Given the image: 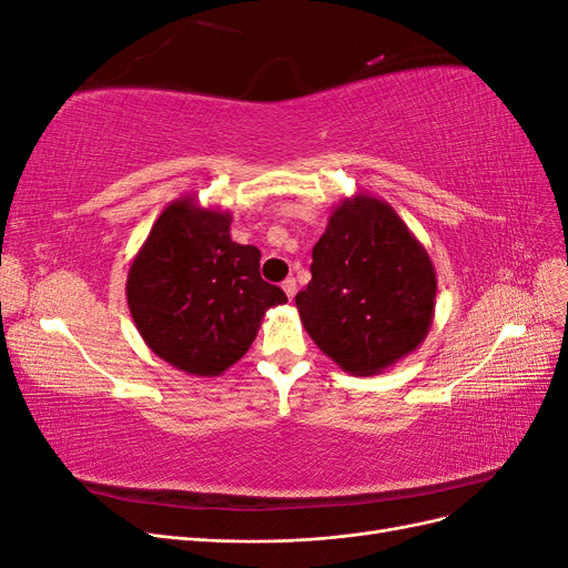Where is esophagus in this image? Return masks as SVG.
Instances as JSON below:
<instances>
[{
  "instance_id": "1",
  "label": "esophagus",
  "mask_w": 568,
  "mask_h": 568,
  "mask_svg": "<svg viewBox=\"0 0 568 568\" xmlns=\"http://www.w3.org/2000/svg\"><path fill=\"white\" fill-rule=\"evenodd\" d=\"M282 288H284L286 298H288V301H294V296H296V288H298V286H296V280H294V277L284 280V282H282Z\"/></svg>"
}]
</instances>
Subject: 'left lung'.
Here are the masks:
<instances>
[{"instance_id": "obj_1", "label": "left lung", "mask_w": 568, "mask_h": 568, "mask_svg": "<svg viewBox=\"0 0 568 568\" xmlns=\"http://www.w3.org/2000/svg\"><path fill=\"white\" fill-rule=\"evenodd\" d=\"M296 296L317 348L355 376L415 353L434 324L436 267L393 205L357 192L332 209Z\"/></svg>"}]
</instances>
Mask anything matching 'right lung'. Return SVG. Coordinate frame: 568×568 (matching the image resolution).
Returning <instances> with one entry per match:
<instances>
[{
	"instance_id": "obj_1",
	"label": "right lung",
	"mask_w": 568,
	"mask_h": 568,
	"mask_svg": "<svg viewBox=\"0 0 568 568\" xmlns=\"http://www.w3.org/2000/svg\"><path fill=\"white\" fill-rule=\"evenodd\" d=\"M232 213L194 196L170 201L130 263L136 332L168 365L220 376L251 348L265 313L286 303L261 277V251L232 242Z\"/></svg>"
}]
</instances>
